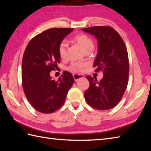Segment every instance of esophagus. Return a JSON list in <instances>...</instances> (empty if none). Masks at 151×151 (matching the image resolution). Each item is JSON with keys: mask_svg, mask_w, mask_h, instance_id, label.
Instances as JSON below:
<instances>
[{"mask_svg": "<svg viewBox=\"0 0 151 151\" xmlns=\"http://www.w3.org/2000/svg\"><path fill=\"white\" fill-rule=\"evenodd\" d=\"M73 76L74 77V79H75V82H77L78 81H79L80 79L84 78V75H81V74H73Z\"/></svg>", "mask_w": 151, "mask_h": 151, "instance_id": "34e87169", "label": "esophagus"}]
</instances>
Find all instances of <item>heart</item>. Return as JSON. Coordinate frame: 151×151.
Wrapping results in <instances>:
<instances>
[{"label": "heart", "instance_id": "1", "mask_svg": "<svg viewBox=\"0 0 151 151\" xmlns=\"http://www.w3.org/2000/svg\"><path fill=\"white\" fill-rule=\"evenodd\" d=\"M76 43L82 47L86 52L88 50H92L94 48V43L91 37L85 34H79L76 36L74 38ZM67 45L65 41H63L60 43L58 47V52L60 58L62 59H65L67 57ZM85 66V64L83 63L73 62L69 67V70L74 72L81 71L83 67Z\"/></svg>", "mask_w": 151, "mask_h": 151}]
</instances>
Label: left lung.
I'll list each match as a JSON object with an SVG mask.
<instances>
[{"label":"left lung","instance_id":"left-lung-1","mask_svg":"<svg viewBox=\"0 0 151 151\" xmlns=\"http://www.w3.org/2000/svg\"><path fill=\"white\" fill-rule=\"evenodd\" d=\"M97 40L98 50L93 67L102 70L100 82L88 76L89 87L84 93L87 103L100 110H110L123 97L129 81V62L126 46L114 28L97 26L82 29Z\"/></svg>","mask_w":151,"mask_h":151}]
</instances>
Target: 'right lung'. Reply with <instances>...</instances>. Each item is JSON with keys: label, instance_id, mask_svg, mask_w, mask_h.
I'll list each match as a JSON object with an SVG mask.
<instances>
[{"label": "right lung", "instance_id": "add662e5", "mask_svg": "<svg viewBox=\"0 0 151 151\" xmlns=\"http://www.w3.org/2000/svg\"><path fill=\"white\" fill-rule=\"evenodd\" d=\"M74 28H54L35 36L26 47L22 61V84L25 96L33 108L50 114L62 106L75 80L63 71L58 81L50 73L60 62V43Z\"/></svg>", "mask_w": 151, "mask_h": 151}]
</instances>
